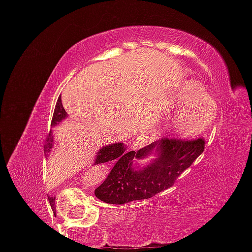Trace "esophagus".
<instances>
[{
    "mask_svg": "<svg viewBox=\"0 0 252 252\" xmlns=\"http://www.w3.org/2000/svg\"><path fill=\"white\" fill-rule=\"evenodd\" d=\"M147 141H148V140H147L146 135L141 134L140 136H137V137H136L134 141H132V143H131V149H134V150L141 149V148H142V147L144 146V144L147 143Z\"/></svg>",
    "mask_w": 252,
    "mask_h": 252,
    "instance_id": "esophagus-1",
    "label": "esophagus"
}]
</instances>
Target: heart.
Here are the masks:
<instances>
[{"instance_id":"1","label":"heart","mask_w":252,"mask_h":252,"mask_svg":"<svg viewBox=\"0 0 252 252\" xmlns=\"http://www.w3.org/2000/svg\"><path fill=\"white\" fill-rule=\"evenodd\" d=\"M178 102L182 104L170 123V129L175 136L192 137L200 134L215 120L216 104L198 84L185 83L179 92Z\"/></svg>"}]
</instances>
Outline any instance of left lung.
<instances>
[{
  "mask_svg": "<svg viewBox=\"0 0 252 252\" xmlns=\"http://www.w3.org/2000/svg\"><path fill=\"white\" fill-rule=\"evenodd\" d=\"M205 141H180L160 138L149 146L131 152L121 163L115 164L106 179L94 190L99 200L122 205L152 198L173 186L184 170L204 152ZM154 156L146 166H135V161Z\"/></svg>",
  "mask_w": 252,
  "mask_h": 252,
  "instance_id": "left-lung-1",
  "label": "left lung"
}]
</instances>
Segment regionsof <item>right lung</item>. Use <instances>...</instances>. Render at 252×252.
Returning a JSON list of instances; mask_svg holds the SVG:
<instances>
[{
  "label": "right lung",
  "instance_id": "obj_1",
  "mask_svg": "<svg viewBox=\"0 0 252 252\" xmlns=\"http://www.w3.org/2000/svg\"><path fill=\"white\" fill-rule=\"evenodd\" d=\"M67 117V112L65 111L63 109V103H62V97L58 98V102L56 104V109H54V114H53V118H52V126H57L58 124H60L63 122L65 118ZM54 144V136L52 135V131H50V135L46 137V142H45V155H48L52 152V148H53ZM126 147L124 146V143L122 142H117V143H112V144H106L104 146L97 152L96 156H94V164H100V163H105V162H110V161H116V164L121 163L124 158H126L129 154H131V152H126ZM48 200H50V204L53 205L54 201H56V196H50L48 195Z\"/></svg>",
  "mask_w": 252,
  "mask_h": 252
}]
</instances>
